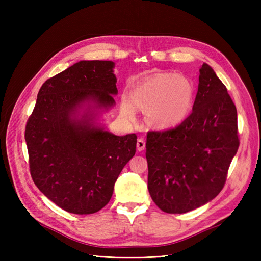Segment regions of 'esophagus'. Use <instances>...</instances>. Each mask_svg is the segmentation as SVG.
<instances>
[{
  "mask_svg": "<svg viewBox=\"0 0 261 261\" xmlns=\"http://www.w3.org/2000/svg\"><path fill=\"white\" fill-rule=\"evenodd\" d=\"M146 148V143L143 138H139L137 140V150L138 151H143V150Z\"/></svg>",
  "mask_w": 261,
  "mask_h": 261,
  "instance_id": "obj_1",
  "label": "esophagus"
}]
</instances>
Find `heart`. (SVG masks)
I'll use <instances>...</instances> for the list:
<instances>
[{"label":"heart","instance_id":"heart-1","mask_svg":"<svg viewBox=\"0 0 261 261\" xmlns=\"http://www.w3.org/2000/svg\"><path fill=\"white\" fill-rule=\"evenodd\" d=\"M195 87L189 78L172 73H154L133 87L121 99L122 114L133 120L136 109H145L147 122L155 128L175 127L189 114Z\"/></svg>","mask_w":261,"mask_h":261}]
</instances>
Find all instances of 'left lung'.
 Returning a JSON list of instances; mask_svg holds the SVG:
<instances>
[{"mask_svg": "<svg viewBox=\"0 0 261 261\" xmlns=\"http://www.w3.org/2000/svg\"><path fill=\"white\" fill-rule=\"evenodd\" d=\"M239 146L235 105L215 70L203 63L192 114L175 128L147 135L152 200L167 213L208 203L223 188Z\"/></svg>", "mask_w": 261, "mask_h": 261, "instance_id": "8db88e82", "label": "left lung"}]
</instances>
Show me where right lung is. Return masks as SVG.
<instances>
[{
	"label": "right lung",
	"mask_w": 261,
	"mask_h": 261,
	"mask_svg": "<svg viewBox=\"0 0 261 261\" xmlns=\"http://www.w3.org/2000/svg\"><path fill=\"white\" fill-rule=\"evenodd\" d=\"M115 63L80 61L46 81L26 125L31 177L57 206L91 215L110 201L137 136L110 133L102 116L117 94Z\"/></svg>",
	"instance_id": "obj_1"
}]
</instances>
